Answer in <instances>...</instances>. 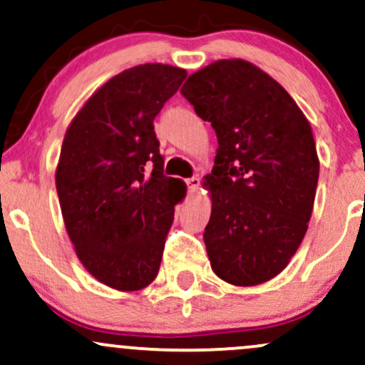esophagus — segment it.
Listing matches in <instances>:
<instances>
[{"instance_id":"34e87169","label":"esophagus","mask_w":365,"mask_h":365,"mask_svg":"<svg viewBox=\"0 0 365 365\" xmlns=\"http://www.w3.org/2000/svg\"><path fill=\"white\" fill-rule=\"evenodd\" d=\"M185 183H187L188 190H190V192H194L195 188L200 185V180L197 178V177H190V178H187V180H185Z\"/></svg>"}]
</instances>
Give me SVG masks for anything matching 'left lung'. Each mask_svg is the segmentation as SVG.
<instances>
[{
	"instance_id": "left-lung-1",
	"label": "left lung",
	"mask_w": 365,
	"mask_h": 365,
	"mask_svg": "<svg viewBox=\"0 0 365 365\" xmlns=\"http://www.w3.org/2000/svg\"><path fill=\"white\" fill-rule=\"evenodd\" d=\"M182 96L217 137L204 232L212 271L252 287L287 267L307 232L319 159L309 121L274 78L244 60L188 77Z\"/></svg>"
}]
</instances>
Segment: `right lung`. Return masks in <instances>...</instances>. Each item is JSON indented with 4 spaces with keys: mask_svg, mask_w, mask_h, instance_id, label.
Returning <instances> with one entry per match:
<instances>
[{
    "mask_svg": "<svg viewBox=\"0 0 365 365\" xmlns=\"http://www.w3.org/2000/svg\"><path fill=\"white\" fill-rule=\"evenodd\" d=\"M177 66L125 70L83 104L66 130L58 199L78 259L96 279L133 292L156 278L182 180L166 177L154 118L185 81Z\"/></svg>",
    "mask_w": 365,
    "mask_h": 365,
    "instance_id": "add662e5",
    "label": "right lung"
}]
</instances>
